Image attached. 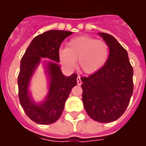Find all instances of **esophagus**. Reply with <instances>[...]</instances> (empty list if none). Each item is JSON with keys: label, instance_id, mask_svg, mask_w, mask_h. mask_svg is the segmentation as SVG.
Listing matches in <instances>:
<instances>
[{"label": "esophagus", "instance_id": "obj_1", "mask_svg": "<svg viewBox=\"0 0 146 146\" xmlns=\"http://www.w3.org/2000/svg\"><path fill=\"white\" fill-rule=\"evenodd\" d=\"M76 81H77V85L78 86H80V85L82 84V81L80 80V76H78L77 78H76Z\"/></svg>", "mask_w": 146, "mask_h": 146}]
</instances>
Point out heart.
Instances as JSON below:
<instances>
[{
    "mask_svg": "<svg viewBox=\"0 0 146 146\" xmlns=\"http://www.w3.org/2000/svg\"><path fill=\"white\" fill-rule=\"evenodd\" d=\"M58 57L61 64L67 67L74 66L76 60L78 59V66L82 72L93 74L108 61L109 47L104 41L82 35L70 40L66 48L60 49Z\"/></svg>",
    "mask_w": 146,
    "mask_h": 146,
    "instance_id": "obj_1",
    "label": "heart"
}]
</instances>
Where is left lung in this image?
Here are the masks:
<instances>
[{
    "mask_svg": "<svg viewBox=\"0 0 146 146\" xmlns=\"http://www.w3.org/2000/svg\"><path fill=\"white\" fill-rule=\"evenodd\" d=\"M109 47L108 61L99 71L82 77V102L91 118L100 123L117 120L125 112L133 91V69L127 51L112 35L98 33Z\"/></svg>",
    "mask_w": 146,
    "mask_h": 146,
    "instance_id": "left-lung-1",
    "label": "left lung"
}]
</instances>
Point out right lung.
I'll use <instances>...</instances> for the list:
<instances>
[{"label": "right lung", "instance_id": "right-lung-1", "mask_svg": "<svg viewBox=\"0 0 146 146\" xmlns=\"http://www.w3.org/2000/svg\"><path fill=\"white\" fill-rule=\"evenodd\" d=\"M72 33L63 30L44 32L33 38L22 57L17 81L19 102L26 115L39 124H50L59 119L71 89L77 83L76 73L65 76L57 64L60 62V46ZM42 57L48 58L54 62L45 63L46 72L49 80V92L43 102L36 103L31 98L28 87Z\"/></svg>", "mask_w": 146, "mask_h": 146}]
</instances>
